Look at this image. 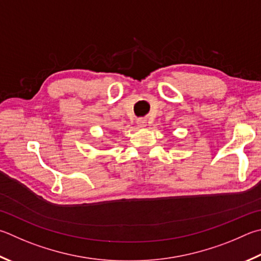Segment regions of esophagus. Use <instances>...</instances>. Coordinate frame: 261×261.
Returning <instances> with one entry per match:
<instances>
[{
  "label": "esophagus",
  "mask_w": 261,
  "mask_h": 261,
  "mask_svg": "<svg viewBox=\"0 0 261 261\" xmlns=\"http://www.w3.org/2000/svg\"><path fill=\"white\" fill-rule=\"evenodd\" d=\"M137 125H138L139 127H145L146 126L145 118H138V120H137Z\"/></svg>",
  "instance_id": "obj_1"
}]
</instances>
